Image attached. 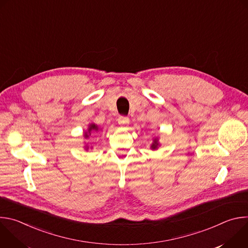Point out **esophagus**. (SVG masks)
Wrapping results in <instances>:
<instances>
[{
  "label": "esophagus",
  "mask_w": 248,
  "mask_h": 248,
  "mask_svg": "<svg viewBox=\"0 0 248 248\" xmlns=\"http://www.w3.org/2000/svg\"><path fill=\"white\" fill-rule=\"evenodd\" d=\"M118 123L121 125H125V124H127L129 123V119L126 116H120L119 119H118Z\"/></svg>",
  "instance_id": "34e87169"
}]
</instances>
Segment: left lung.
<instances>
[{"label":"left lung","instance_id":"obj_1","mask_svg":"<svg viewBox=\"0 0 248 248\" xmlns=\"http://www.w3.org/2000/svg\"><path fill=\"white\" fill-rule=\"evenodd\" d=\"M157 146H158V140H157V139H154V143L152 144V146H151V147H152L153 149H156V148H157Z\"/></svg>","mask_w":248,"mask_h":248}]
</instances>
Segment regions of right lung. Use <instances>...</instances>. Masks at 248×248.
I'll return each mask as SVG.
<instances>
[{
	"instance_id": "right-lung-1",
	"label": "right lung",
	"mask_w": 248,
	"mask_h": 248,
	"mask_svg": "<svg viewBox=\"0 0 248 248\" xmlns=\"http://www.w3.org/2000/svg\"><path fill=\"white\" fill-rule=\"evenodd\" d=\"M93 130L98 131V127H97V125H95V124H90V127L88 128V132L91 133ZM85 137H88V135H87L86 133H85Z\"/></svg>"
}]
</instances>
